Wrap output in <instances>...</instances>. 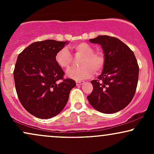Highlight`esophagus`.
<instances>
[{
  "label": "esophagus",
  "instance_id": "obj_1",
  "mask_svg": "<svg viewBox=\"0 0 154 154\" xmlns=\"http://www.w3.org/2000/svg\"><path fill=\"white\" fill-rule=\"evenodd\" d=\"M84 81H77V82H76V85H77V86L82 85L84 84Z\"/></svg>",
  "mask_w": 154,
  "mask_h": 154
}]
</instances>
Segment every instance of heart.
Returning <instances> with one entry per match:
<instances>
[{"label":"heart","mask_w":154,"mask_h":154,"mask_svg":"<svg viewBox=\"0 0 154 154\" xmlns=\"http://www.w3.org/2000/svg\"><path fill=\"white\" fill-rule=\"evenodd\" d=\"M71 48L75 54L81 55V57L78 61L80 66L72 67L67 72V75L70 78L82 80L91 77L93 72L98 74L103 70L106 63L103 53L95 51L91 45L85 42L74 44ZM55 61L61 69H67L72 63V54L68 49L63 48L55 55Z\"/></svg>","instance_id":"heart-1"}]
</instances>
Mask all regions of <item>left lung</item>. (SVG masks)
<instances>
[{
    "label": "left lung",
    "mask_w": 154,
    "mask_h": 154,
    "mask_svg": "<svg viewBox=\"0 0 154 154\" xmlns=\"http://www.w3.org/2000/svg\"><path fill=\"white\" fill-rule=\"evenodd\" d=\"M90 41L101 45L106 63L98 79L91 81L93 90L88 100L100 112H117L125 109L135 95L139 75L137 59L133 51L114 37L100 35Z\"/></svg>",
    "instance_id": "1"
}]
</instances>
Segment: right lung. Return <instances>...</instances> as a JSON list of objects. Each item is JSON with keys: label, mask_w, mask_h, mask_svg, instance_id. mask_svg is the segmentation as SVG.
<instances>
[{"label": "right lung", "mask_w": 154, "mask_h": 154, "mask_svg": "<svg viewBox=\"0 0 154 154\" xmlns=\"http://www.w3.org/2000/svg\"><path fill=\"white\" fill-rule=\"evenodd\" d=\"M66 42L45 40L32 43L17 57L14 70L19 101L32 115L49 119L59 114L75 87L55 61V55Z\"/></svg>", "instance_id": "1"}]
</instances>
